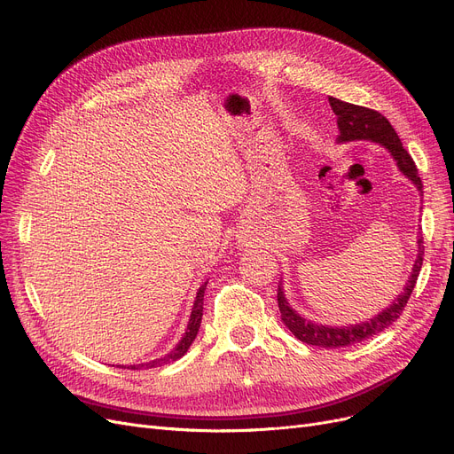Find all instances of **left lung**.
I'll use <instances>...</instances> for the list:
<instances>
[{
	"label": "left lung",
	"instance_id": "8db88e82",
	"mask_svg": "<svg viewBox=\"0 0 454 454\" xmlns=\"http://www.w3.org/2000/svg\"><path fill=\"white\" fill-rule=\"evenodd\" d=\"M332 111L336 113L338 116V128H340V141H358V139H367V141H374L380 143L382 146H386L391 155L395 157V161L401 168V172L404 176L416 184V187L419 191H423V182L419 178V172L416 163H413L411 155L406 152V148L403 146L399 135L393 129V126L389 124L387 118L384 114H380L379 111L369 109V107H362V106H354L343 100H338V98L330 96L328 98ZM419 255L418 262L413 265L411 276L408 278V284L404 287V293L399 294V299L393 302L389 308L382 309V313H379L377 317H372L365 323L360 325H350V326H325V325H315L311 321L302 319L301 315L294 313L286 297L284 291L278 286V308L282 313V321L284 325L293 332V336L308 343V345H315V347H326V348H338V347H348L354 343H360L364 340H369L372 336H377L382 330H386L389 325L395 323L401 315L403 309L406 308L410 294L416 287L418 276L423 265V254H425V247H423V238L419 233Z\"/></svg>",
	"mask_w": 454,
	"mask_h": 454
}]
</instances>
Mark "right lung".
<instances>
[{"mask_svg":"<svg viewBox=\"0 0 454 454\" xmlns=\"http://www.w3.org/2000/svg\"><path fill=\"white\" fill-rule=\"evenodd\" d=\"M206 286L207 282H204L199 289V293H196V301H194V306H192V313H191V319H189V325H187V332L184 340L178 343V347H176L170 354H167V356L160 358V360H153V362H148V364H141V365H131V369H139V367H146V369H152V367H160L163 364H170V362H176L178 358H182L184 354L187 352V348L191 347V343L194 341L196 333H199V328H200V321H202V311H204V291H206Z\"/></svg>","mask_w":454,"mask_h":454,"instance_id":"obj_1","label":"right lung"}]
</instances>
